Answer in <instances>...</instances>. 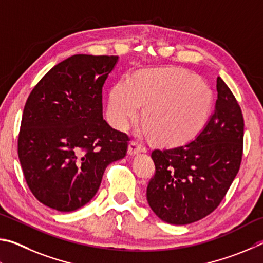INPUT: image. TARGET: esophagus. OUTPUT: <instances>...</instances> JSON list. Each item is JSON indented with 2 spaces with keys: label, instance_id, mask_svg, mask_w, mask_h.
Returning <instances> with one entry per match:
<instances>
[{
  "label": "esophagus",
  "instance_id": "esophagus-1",
  "mask_svg": "<svg viewBox=\"0 0 263 263\" xmlns=\"http://www.w3.org/2000/svg\"><path fill=\"white\" fill-rule=\"evenodd\" d=\"M141 151H142V145L135 141H132L130 144L128 146V154L130 156H134V155L140 154Z\"/></svg>",
  "mask_w": 263,
  "mask_h": 263
}]
</instances>
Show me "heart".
<instances>
[{
    "mask_svg": "<svg viewBox=\"0 0 263 263\" xmlns=\"http://www.w3.org/2000/svg\"><path fill=\"white\" fill-rule=\"evenodd\" d=\"M213 95L209 86L183 69L144 70L133 80L118 81L108 96L107 115L112 126L126 130L139 118L155 140L179 143L199 132L208 118Z\"/></svg>",
    "mask_w": 263,
    "mask_h": 263,
    "instance_id": "obj_1",
    "label": "heart"
}]
</instances>
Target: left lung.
<instances>
[{"instance_id":"1","label":"left lung","mask_w":263,"mask_h":263,"mask_svg":"<svg viewBox=\"0 0 263 263\" xmlns=\"http://www.w3.org/2000/svg\"><path fill=\"white\" fill-rule=\"evenodd\" d=\"M213 115L194 140L151 154L156 171L146 200L164 222L185 225L210 215L240 168L243 117L232 91L217 77Z\"/></svg>"}]
</instances>
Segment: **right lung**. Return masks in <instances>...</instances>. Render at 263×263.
I'll return each mask as SVG.
<instances>
[{
	"label": "right lung",
	"mask_w": 263,
	"mask_h": 263,
	"mask_svg": "<svg viewBox=\"0 0 263 263\" xmlns=\"http://www.w3.org/2000/svg\"><path fill=\"white\" fill-rule=\"evenodd\" d=\"M115 55L76 54L31 91L18 135V157L32 194L58 211L85 205L106 167L127 154V134L103 119V86Z\"/></svg>",
	"instance_id": "obj_1"
}]
</instances>
